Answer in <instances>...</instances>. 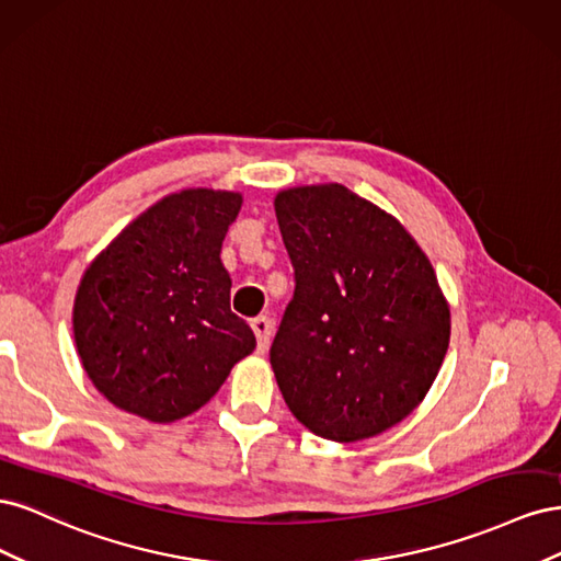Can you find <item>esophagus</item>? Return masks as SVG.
<instances>
[{
  "mask_svg": "<svg viewBox=\"0 0 561 561\" xmlns=\"http://www.w3.org/2000/svg\"><path fill=\"white\" fill-rule=\"evenodd\" d=\"M250 328L254 336H257V348L264 353L271 344V330H274V325H271V320L266 316H257L250 320Z\"/></svg>",
  "mask_w": 561,
  "mask_h": 561,
  "instance_id": "34e87169",
  "label": "esophagus"
}]
</instances>
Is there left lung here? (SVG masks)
Returning <instances> with one entry per match:
<instances>
[{
	"label": "left lung",
	"mask_w": 561,
	"mask_h": 561,
	"mask_svg": "<svg viewBox=\"0 0 561 561\" xmlns=\"http://www.w3.org/2000/svg\"><path fill=\"white\" fill-rule=\"evenodd\" d=\"M295 297L271 344L285 404L332 443L375 437L410 416L449 346V304L398 219L344 184L274 198Z\"/></svg>",
	"instance_id": "left-lung-1"
}]
</instances>
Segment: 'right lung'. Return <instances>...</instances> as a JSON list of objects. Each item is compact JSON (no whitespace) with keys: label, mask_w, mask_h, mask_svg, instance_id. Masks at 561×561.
<instances>
[{"label":"right lung","mask_w":561,"mask_h":561,"mask_svg":"<svg viewBox=\"0 0 561 561\" xmlns=\"http://www.w3.org/2000/svg\"><path fill=\"white\" fill-rule=\"evenodd\" d=\"M239 192L182 190L138 215L83 271L75 344L93 386L114 407L173 423L206 404L257 346L231 313L219 260Z\"/></svg>","instance_id":"add662e5"}]
</instances>
